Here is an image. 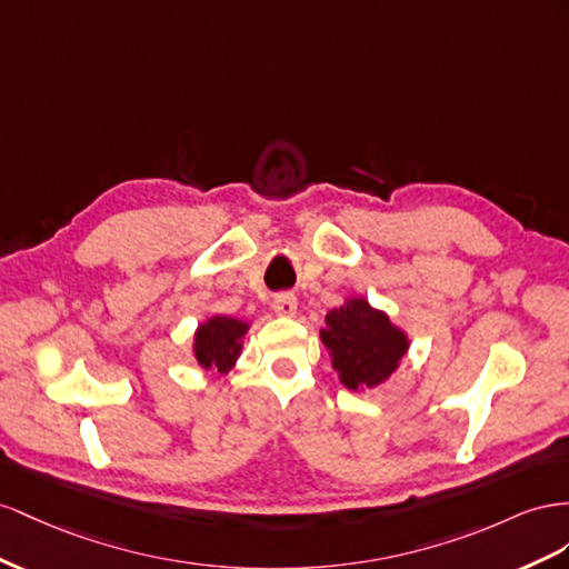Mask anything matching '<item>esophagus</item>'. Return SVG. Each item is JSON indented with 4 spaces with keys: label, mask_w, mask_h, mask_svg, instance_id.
Returning <instances> with one entry per match:
<instances>
[{
    "label": "esophagus",
    "mask_w": 569,
    "mask_h": 569,
    "mask_svg": "<svg viewBox=\"0 0 569 569\" xmlns=\"http://www.w3.org/2000/svg\"><path fill=\"white\" fill-rule=\"evenodd\" d=\"M273 312L279 317H296L298 315V298L293 293H281L273 298Z\"/></svg>",
    "instance_id": "esophagus-1"
}]
</instances>
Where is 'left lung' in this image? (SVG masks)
<instances>
[{"label":"left lung","instance_id":"1","mask_svg":"<svg viewBox=\"0 0 569 569\" xmlns=\"http://www.w3.org/2000/svg\"><path fill=\"white\" fill-rule=\"evenodd\" d=\"M319 338L338 381L355 393L383 386L410 350L408 331L362 296L346 298L343 305L327 312Z\"/></svg>","mask_w":569,"mask_h":569}]
</instances>
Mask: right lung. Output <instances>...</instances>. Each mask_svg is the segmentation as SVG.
Returning a JSON list of instances; mask_svg holds the SVG:
<instances>
[{
    "label": "right lung",
    "instance_id": "1",
    "mask_svg": "<svg viewBox=\"0 0 569 569\" xmlns=\"http://www.w3.org/2000/svg\"><path fill=\"white\" fill-rule=\"evenodd\" d=\"M250 327L252 321L229 315L207 317L192 333V360L204 371L217 369L219 375H229L238 365Z\"/></svg>",
    "mask_w": 569,
    "mask_h": 569
}]
</instances>
